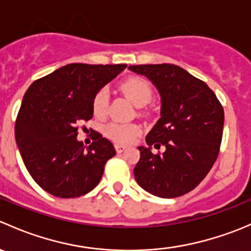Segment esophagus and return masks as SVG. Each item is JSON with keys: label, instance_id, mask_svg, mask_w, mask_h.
Masks as SVG:
<instances>
[{"label": "esophagus", "instance_id": "1", "mask_svg": "<svg viewBox=\"0 0 251 251\" xmlns=\"http://www.w3.org/2000/svg\"><path fill=\"white\" fill-rule=\"evenodd\" d=\"M114 147H115L116 153H121V151H124L126 149V146H124V144H120V143H115L114 144Z\"/></svg>", "mask_w": 251, "mask_h": 251}]
</instances>
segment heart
<instances>
[{"instance_id":"heart-1","label":"heart","mask_w":251,"mask_h":251,"mask_svg":"<svg viewBox=\"0 0 251 251\" xmlns=\"http://www.w3.org/2000/svg\"><path fill=\"white\" fill-rule=\"evenodd\" d=\"M121 91L138 107L146 105L153 96L149 81L141 76H130L121 82ZM109 108V91L103 87L95 93L92 98V111L97 118H104ZM142 128L137 124L110 123L105 127V135L118 143H131L141 133Z\"/></svg>"}]
</instances>
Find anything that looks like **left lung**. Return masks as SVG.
Wrapping results in <instances>:
<instances>
[{
    "mask_svg": "<svg viewBox=\"0 0 251 251\" xmlns=\"http://www.w3.org/2000/svg\"><path fill=\"white\" fill-rule=\"evenodd\" d=\"M130 70L148 77L161 97V118L146 137L149 147H138L136 181L160 198L183 196L203 181L219 156L224 108L204 81L181 67L131 65ZM151 145H164L166 151L153 154Z\"/></svg>",
    "mask_w": 251,
    "mask_h": 251,
    "instance_id": "8db88e82",
    "label": "left lung"
}]
</instances>
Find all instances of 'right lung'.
I'll list each match as a JSON object with an SVG mask.
<instances>
[{"mask_svg": "<svg viewBox=\"0 0 251 251\" xmlns=\"http://www.w3.org/2000/svg\"><path fill=\"white\" fill-rule=\"evenodd\" d=\"M126 67L73 63L27 88L14 133L25 168L44 191L76 198L100 183L115 149L100 132L86 148L76 140L78 125L92 118L95 93Z\"/></svg>", "mask_w": 251, "mask_h": 251, "instance_id": "obj_1", "label": "right lung"}]
</instances>
